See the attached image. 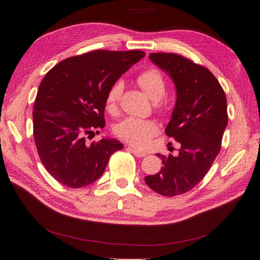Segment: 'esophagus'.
Masks as SVG:
<instances>
[{"label":"esophagus","mask_w":260,"mask_h":260,"mask_svg":"<svg viewBox=\"0 0 260 260\" xmlns=\"http://www.w3.org/2000/svg\"><path fill=\"white\" fill-rule=\"evenodd\" d=\"M130 151L135 154L137 157H144L146 156V152L142 151V149H139V148H135V147H128Z\"/></svg>","instance_id":"esophagus-1"}]
</instances>
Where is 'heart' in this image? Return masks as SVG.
Returning a JSON list of instances; mask_svg holds the SVG:
<instances>
[{"instance_id":"obj_1","label":"heart","mask_w":260,"mask_h":260,"mask_svg":"<svg viewBox=\"0 0 260 260\" xmlns=\"http://www.w3.org/2000/svg\"><path fill=\"white\" fill-rule=\"evenodd\" d=\"M137 83L153 101L160 100L166 92V82L164 76L157 69L144 70L137 77ZM122 90L123 85L120 81L115 82L108 89L105 98V106L109 112H114L116 109L121 98ZM157 130H158L157 124L152 120L129 117L116 125L115 135L131 145L143 146L149 139L156 135Z\"/></svg>"}]
</instances>
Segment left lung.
Returning a JSON list of instances; mask_svg holds the SVG:
<instances>
[{"mask_svg":"<svg viewBox=\"0 0 260 260\" xmlns=\"http://www.w3.org/2000/svg\"><path fill=\"white\" fill-rule=\"evenodd\" d=\"M149 59L176 85V104L165 132L181 147L177 156L156 154L164 166L144 180L156 193L176 196L192 190L219 154L228 124L226 98L216 77L191 59L172 53H151Z\"/></svg>","mask_w":260,"mask_h":260,"instance_id":"obj_1","label":"left lung"}]
</instances>
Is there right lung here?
Segmentation results:
<instances>
[{
    "instance_id": "add662e5",
    "label": "right lung",
    "mask_w": 260,
    "mask_h": 260,
    "mask_svg": "<svg viewBox=\"0 0 260 260\" xmlns=\"http://www.w3.org/2000/svg\"><path fill=\"white\" fill-rule=\"evenodd\" d=\"M144 56L139 50H96L61 60L44 76L34 106V138L43 166L59 183H93L123 147L116 139L89 144L85 138L105 127L108 89Z\"/></svg>"
}]
</instances>
